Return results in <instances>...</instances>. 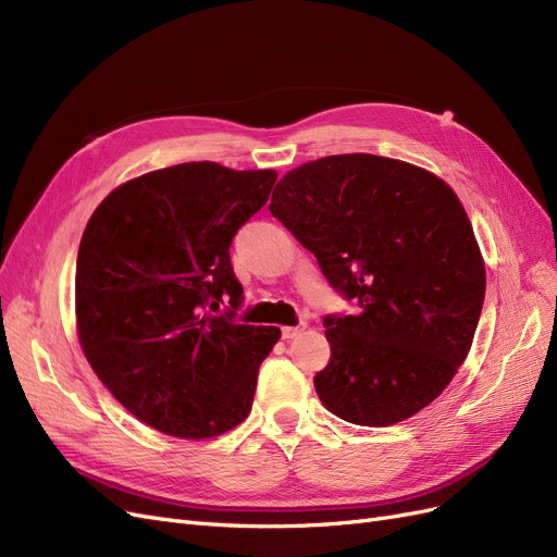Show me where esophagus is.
I'll use <instances>...</instances> for the list:
<instances>
[{
  "instance_id": "obj_1",
  "label": "esophagus",
  "mask_w": 557,
  "mask_h": 557,
  "mask_svg": "<svg viewBox=\"0 0 557 557\" xmlns=\"http://www.w3.org/2000/svg\"><path fill=\"white\" fill-rule=\"evenodd\" d=\"M305 330H307V323H299V325H295V327H283V330H281V336H283L285 342H290V339H295V336H299Z\"/></svg>"
}]
</instances>
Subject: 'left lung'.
I'll use <instances>...</instances> for the list:
<instances>
[{
  "label": "left lung",
  "mask_w": 557,
  "mask_h": 557,
  "mask_svg": "<svg viewBox=\"0 0 557 557\" xmlns=\"http://www.w3.org/2000/svg\"><path fill=\"white\" fill-rule=\"evenodd\" d=\"M269 211L360 307L323 320L332 356L313 385L325 409L385 428L440 397L485 297L481 250L450 185L393 158L330 156L285 174Z\"/></svg>",
  "instance_id": "obj_1"
}]
</instances>
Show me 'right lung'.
<instances>
[{
	"label": "right lung",
	"mask_w": 557,
	"mask_h": 557,
	"mask_svg": "<svg viewBox=\"0 0 557 557\" xmlns=\"http://www.w3.org/2000/svg\"><path fill=\"white\" fill-rule=\"evenodd\" d=\"M276 176L174 164L117 185L90 215L76 258L78 342L109 393L153 430L207 440L250 413L281 330L234 323L244 288L230 244Z\"/></svg>",
	"instance_id": "obj_1"
}]
</instances>
